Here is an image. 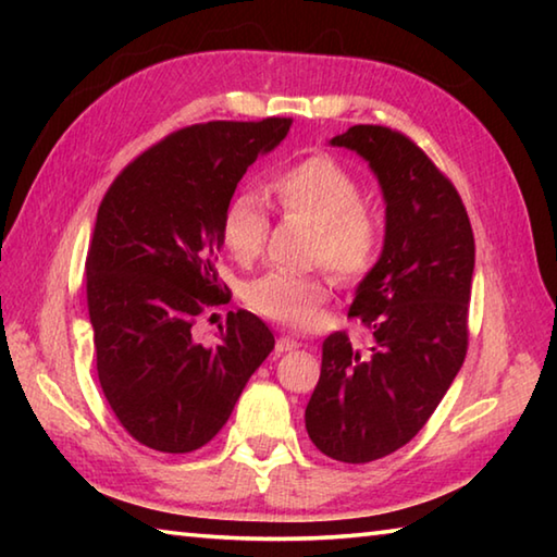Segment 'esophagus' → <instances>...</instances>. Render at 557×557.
Wrapping results in <instances>:
<instances>
[{
  "label": "esophagus",
  "instance_id": "esophagus-1",
  "mask_svg": "<svg viewBox=\"0 0 557 557\" xmlns=\"http://www.w3.org/2000/svg\"><path fill=\"white\" fill-rule=\"evenodd\" d=\"M275 348H277V354H287V351H292V348H299V342L292 336H280Z\"/></svg>",
  "mask_w": 557,
  "mask_h": 557
}]
</instances>
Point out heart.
Returning a JSON list of instances; mask_svg holds the SVG:
<instances>
[{
  "mask_svg": "<svg viewBox=\"0 0 557 557\" xmlns=\"http://www.w3.org/2000/svg\"><path fill=\"white\" fill-rule=\"evenodd\" d=\"M280 209L314 223L309 258L326 262L344 282L363 280L383 250V221L363 203L358 178L329 154H312L282 169L270 182ZM270 213L252 191L228 199L221 215V238L231 256L248 265L265 250ZM329 272L270 270L250 280L243 297L252 312L289 326L314 322L317 309L329 297Z\"/></svg>",
  "mask_w": 557,
  "mask_h": 557,
  "instance_id": "obj_1",
  "label": "heart"
}]
</instances>
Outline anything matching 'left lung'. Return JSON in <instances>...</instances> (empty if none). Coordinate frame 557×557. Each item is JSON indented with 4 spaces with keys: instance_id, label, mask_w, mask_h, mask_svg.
Returning <instances> with one entry per match:
<instances>
[{
    "instance_id": "1",
    "label": "left lung",
    "mask_w": 557,
    "mask_h": 557,
    "mask_svg": "<svg viewBox=\"0 0 557 557\" xmlns=\"http://www.w3.org/2000/svg\"><path fill=\"white\" fill-rule=\"evenodd\" d=\"M332 145L361 154L379 176L385 238L348 309L373 342L324 338L305 422L326 457L366 465L425 428L465 363L474 233L455 184L403 132L354 125Z\"/></svg>"
}]
</instances>
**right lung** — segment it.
Segmentation results:
<instances>
[{
	"label": "right lung",
	"mask_w": 557,
	"mask_h": 557,
	"mask_svg": "<svg viewBox=\"0 0 557 557\" xmlns=\"http://www.w3.org/2000/svg\"><path fill=\"white\" fill-rule=\"evenodd\" d=\"M289 125L219 120L172 132L122 169L100 203L86 260L98 381L139 445L203 447L275 348L245 309L228 312L215 346L196 342L191 326L228 289L215 270L225 203Z\"/></svg>",
	"instance_id": "1"
}]
</instances>
